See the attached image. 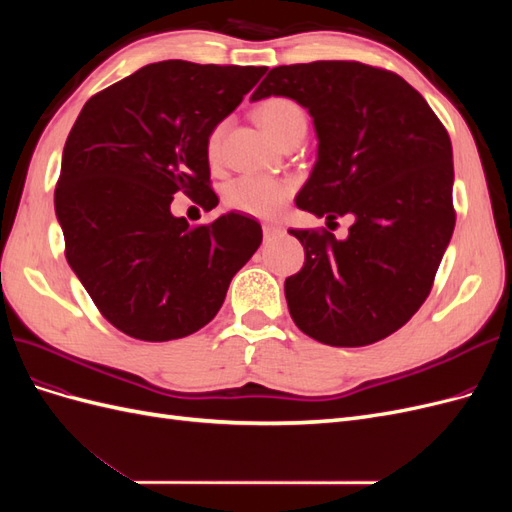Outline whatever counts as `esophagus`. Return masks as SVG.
I'll return each instance as SVG.
<instances>
[{
	"mask_svg": "<svg viewBox=\"0 0 512 512\" xmlns=\"http://www.w3.org/2000/svg\"><path fill=\"white\" fill-rule=\"evenodd\" d=\"M262 235H265V241H273V239L284 235V228L275 226V224H265L262 226Z\"/></svg>",
	"mask_w": 512,
	"mask_h": 512,
	"instance_id": "obj_1",
	"label": "esophagus"
}]
</instances>
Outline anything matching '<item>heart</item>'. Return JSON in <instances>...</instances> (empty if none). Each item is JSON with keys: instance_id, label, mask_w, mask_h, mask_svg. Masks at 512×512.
Here are the masks:
<instances>
[{"instance_id": "obj_1", "label": "heart", "mask_w": 512, "mask_h": 512, "mask_svg": "<svg viewBox=\"0 0 512 512\" xmlns=\"http://www.w3.org/2000/svg\"><path fill=\"white\" fill-rule=\"evenodd\" d=\"M258 119L277 143L290 134H305L307 117L303 108L288 98H269L258 106ZM224 126H218L207 141L211 160L220 158ZM292 194V183L286 179L245 175L232 181L226 190V203L230 209L254 215V218H275L280 215Z\"/></svg>"}]
</instances>
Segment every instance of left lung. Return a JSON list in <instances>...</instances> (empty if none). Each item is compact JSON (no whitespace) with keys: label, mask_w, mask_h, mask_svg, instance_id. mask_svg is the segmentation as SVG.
<instances>
[{"label":"left lung","mask_w":512,"mask_h":512,"mask_svg":"<svg viewBox=\"0 0 512 512\" xmlns=\"http://www.w3.org/2000/svg\"><path fill=\"white\" fill-rule=\"evenodd\" d=\"M290 98L314 119L318 158L297 194L316 218L354 215L346 239L288 230L305 250L284 292L316 342L369 346L418 312L455 228L453 147L401 76L359 61L273 68L252 100Z\"/></svg>","instance_id":"1"}]
</instances>
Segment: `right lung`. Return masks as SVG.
Returning <instances> with one entry per match:
<instances>
[{
  "label": "right lung",
  "mask_w": 512,
  "mask_h": 512,
  "mask_svg": "<svg viewBox=\"0 0 512 512\" xmlns=\"http://www.w3.org/2000/svg\"><path fill=\"white\" fill-rule=\"evenodd\" d=\"M265 72L166 59L106 87L76 117L55 213L70 269L121 333L170 342L203 329L258 250L254 218L230 211L190 228L170 203L183 192L205 211L218 207L209 134Z\"/></svg>",
  "instance_id": "obj_1"
}]
</instances>
